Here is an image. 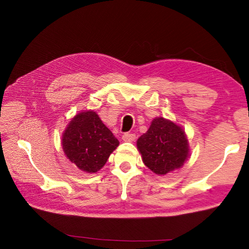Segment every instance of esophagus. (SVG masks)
Returning <instances> with one entry per match:
<instances>
[{
    "mask_svg": "<svg viewBox=\"0 0 249 249\" xmlns=\"http://www.w3.org/2000/svg\"><path fill=\"white\" fill-rule=\"evenodd\" d=\"M122 139H123V141H125V142H133L136 139V135L125 133L123 136H122Z\"/></svg>",
    "mask_w": 249,
    "mask_h": 249,
    "instance_id": "obj_1",
    "label": "esophagus"
}]
</instances>
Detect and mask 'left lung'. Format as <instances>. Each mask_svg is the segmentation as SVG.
Returning a JSON list of instances; mask_svg holds the SVG:
<instances>
[{"label": "left lung", "instance_id": "left-lung-1", "mask_svg": "<svg viewBox=\"0 0 249 249\" xmlns=\"http://www.w3.org/2000/svg\"><path fill=\"white\" fill-rule=\"evenodd\" d=\"M144 165L163 176L181 168L189 156L186 134L181 126L163 118H155L150 128L137 140Z\"/></svg>", "mask_w": 249, "mask_h": 249}]
</instances>
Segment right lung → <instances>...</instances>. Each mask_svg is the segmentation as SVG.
Returning a JSON list of instances; mask_svg holds the SVG:
<instances>
[{"mask_svg":"<svg viewBox=\"0 0 249 249\" xmlns=\"http://www.w3.org/2000/svg\"><path fill=\"white\" fill-rule=\"evenodd\" d=\"M119 144V140L92 110L73 116L62 136L66 157L87 173L100 170Z\"/></svg>","mask_w":249,"mask_h":249,"instance_id":"1","label":"right lung"}]
</instances>
